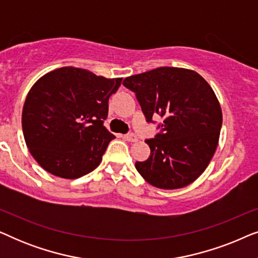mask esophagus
Here are the masks:
<instances>
[{
    "mask_svg": "<svg viewBox=\"0 0 258 258\" xmlns=\"http://www.w3.org/2000/svg\"><path fill=\"white\" fill-rule=\"evenodd\" d=\"M123 137H124V140L129 141V142H136V141H137V136L135 135V134H133V133L126 134V135H124Z\"/></svg>",
    "mask_w": 258,
    "mask_h": 258,
    "instance_id": "obj_1",
    "label": "esophagus"
}]
</instances>
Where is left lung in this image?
<instances>
[{"label": "left lung", "instance_id": "left-lung-1", "mask_svg": "<svg viewBox=\"0 0 258 258\" xmlns=\"http://www.w3.org/2000/svg\"><path fill=\"white\" fill-rule=\"evenodd\" d=\"M123 86L135 93L147 122L160 133L146 140L147 161L136 162L140 175L160 189H179L199 178L213 158L222 126L221 105L200 74L160 67L126 77Z\"/></svg>", "mask_w": 258, "mask_h": 258}]
</instances>
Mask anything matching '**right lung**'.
<instances>
[{"mask_svg": "<svg viewBox=\"0 0 258 258\" xmlns=\"http://www.w3.org/2000/svg\"><path fill=\"white\" fill-rule=\"evenodd\" d=\"M121 82L63 67L31 87L23 105L22 129L28 149L44 170L74 179L100 165L115 139L103 125L108 101Z\"/></svg>", "mask_w": 258, "mask_h": 258, "instance_id": "obj_1", "label": "right lung"}]
</instances>
